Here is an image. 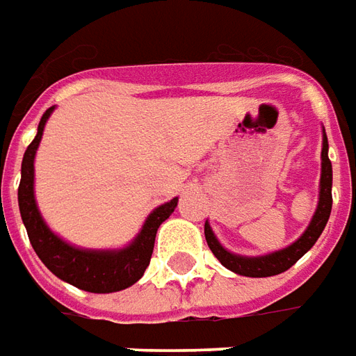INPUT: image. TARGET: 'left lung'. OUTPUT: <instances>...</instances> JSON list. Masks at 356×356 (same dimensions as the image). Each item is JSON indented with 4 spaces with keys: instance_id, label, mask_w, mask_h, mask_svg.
<instances>
[{
    "instance_id": "8db88e82",
    "label": "left lung",
    "mask_w": 356,
    "mask_h": 356,
    "mask_svg": "<svg viewBox=\"0 0 356 356\" xmlns=\"http://www.w3.org/2000/svg\"><path fill=\"white\" fill-rule=\"evenodd\" d=\"M332 213V161L327 159V137L323 134V147H322V180H320V203L318 209L314 213L312 222L308 225L306 232L296 240L295 244H291L289 248L279 250L275 254L261 257H242L234 256L219 244V240L215 238L211 227L205 222V240L207 246L213 252V256L219 259L222 266L244 277H271L279 275L286 271L289 267H293L305 256L308 250L316 244V240L320 238L322 230L327 225Z\"/></svg>"
}]
</instances>
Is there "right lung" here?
<instances>
[{"label": "right lung", "mask_w": 356, "mask_h": 356, "mask_svg": "<svg viewBox=\"0 0 356 356\" xmlns=\"http://www.w3.org/2000/svg\"><path fill=\"white\" fill-rule=\"evenodd\" d=\"M54 106L48 108L40 118L38 134L33 143L26 147L21 164V184H19V209L23 217L26 234L33 244L36 256L56 277L67 281L70 285L89 291V293H116L137 283L151 261L154 248V236L161 222L170 217L178 200L168 203L149 215L137 238L124 250L118 252H90V250L73 248L58 238L38 213L34 202V154L42 139L44 124L51 114Z\"/></svg>", "instance_id": "1"}]
</instances>
